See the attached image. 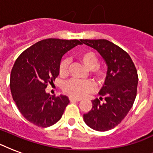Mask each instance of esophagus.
Listing matches in <instances>:
<instances>
[{"mask_svg": "<svg viewBox=\"0 0 153 153\" xmlns=\"http://www.w3.org/2000/svg\"><path fill=\"white\" fill-rule=\"evenodd\" d=\"M69 100L71 102H73V101H80L81 98H73V97H69Z\"/></svg>", "mask_w": 153, "mask_h": 153, "instance_id": "34e87169", "label": "esophagus"}]
</instances>
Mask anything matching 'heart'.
<instances>
[{
	"mask_svg": "<svg viewBox=\"0 0 153 153\" xmlns=\"http://www.w3.org/2000/svg\"><path fill=\"white\" fill-rule=\"evenodd\" d=\"M81 62L87 68L91 70V74L98 81L104 79L105 71L98 65V57L92 51H86L80 53L78 56ZM70 61L67 59H62L59 67V72L61 76L67 75L68 72ZM94 89V85L90 80H78L71 79L63 85L62 91L66 94L74 97L81 98L86 94L91 93Z\"/></svg>",
	"mask_w": 153,
	"mask_h": 153,
	"instance_id": "obj_1",
	"label": "heart"
}]
</instances>
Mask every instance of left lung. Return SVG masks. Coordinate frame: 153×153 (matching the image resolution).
<instances>
[{"instance_id":"obj_1","label":"left lung","mask_w":153,"mask_h":153,"mask_svg":"<svg viewBox=\"0 0 153 153\" xmlns=\"http://www.w3.org/2000/svg\"><path fill=\"white\" fill-rule=\"evenodd\" d=\"M95 49L105 61L108 70L100 98L92 101V109L83 115L89 127L108 131L121 122L135 101L137 90V71L128 53L107 39H80ZM102 99L104 102H101Z\"/></svg>"}]
</instances>
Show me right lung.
Returning a JSON list of instances; mask_svg holds the SVG:
<instances>
[{"instance_id": "add662e5", "label": "right lung", "mask_w": 153, "mask_h": 153, "mask_svg": "<svg viewBox=\"0 0 153 153\" xmlns=\"http://www.w3.org/2000/svg\"><path fill=\"white\" fill-rule=\"evenodd\" d=\"M81 44L78 39H43L16 59L11 71V93L18 109L31 123L46 128L62 117L69 98L51 96L45 89L59 74L62 55Z\"/></svg>"}]
</instances>
